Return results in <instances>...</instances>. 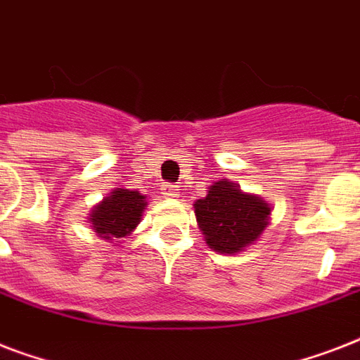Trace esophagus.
<instances>
[{"label":"esophagus","mask_w":360,"mask_h":360,"mask_svg":"<svg viewBox=\"0 0 360 360\" xmlns=\"http://www.w3.org/2000/svg\"><path fill=\"white\" fill-rule=\"evenodd\" d=\"M160 194H162L166 200H175V198H179V186H177V185H162V188H160Z\"/></svg>","instance_id":"1"}]
</instances>
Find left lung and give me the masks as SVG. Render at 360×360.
<instances>
[{"instance_id": "8db88e82", "label": "left lung", "mask_w": 360, "mask_h": 360, "mask_svg": "<svg viewBox=\"0 0 360 360\" xmlns=\"http://www.w3.org/2000/svg\"><path fill=\"white\" fill-rule=\"evenodd\" d=\"M200 231L219 254H239L254 245L271 220V205L262 196L240 191L230 179L209 186L207 196L194 202Z\"/></svg>"}]
</instances>
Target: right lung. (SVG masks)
Returning <instances> with one entry per match:
<instances>
[{
  "instance_id": "right-lung-1",
  "label": "right lung",
  "mask_w": 360,
  "mask_h": 360,
  "mask_svg": "<svg viewBox=\"0 0 360 360\" xmlns=\"http://www.w3.org/2000/svg\"><path fill=\"white\" fill-rule=\"evenodd\" d=\"M147 207V196L130 188H114L89 213L91 230L108 243L120 245L141 222Z\"/></svg>"
}]
</instances>
